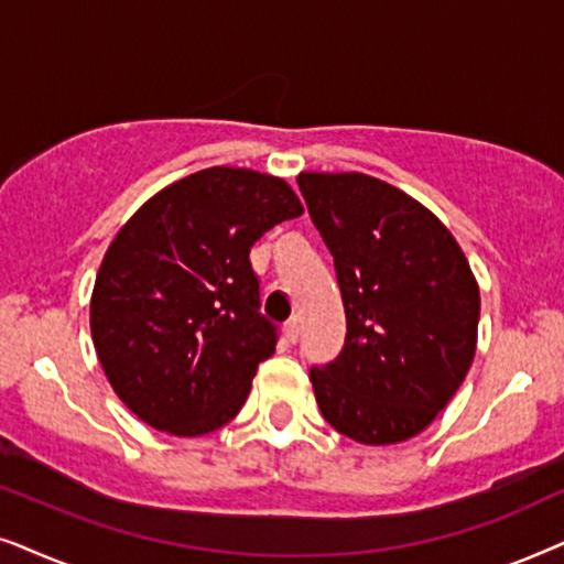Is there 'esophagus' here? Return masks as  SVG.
<instances>
[{"label": "esophagus", "instance_id": "34e87169", "mask_svg": "<svg viewBox=\"0 0 564 564\" xmlns=\"http://www.w3.org/2000/svg\"><path fill=\"white\" fill-rule=\"evenodd\" d=\"M286 333H289V340L296 343V340H299V333H302V319L291 317V319L286 322Z\"/></svg>", "mask_w": 564, "mask_h": 564}]
</instances>
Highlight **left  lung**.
I'll use <instances>...</instances> for the list:
<instances>
[{
	"instance_id": "obj_1",
	"label": "left lung",
	"mask_w": 564,
	"mask_h": 564,
	"mask_svg": "<svg viewBox=\"0 0 564 564\" xmlns=\"http://www.w3.org/2000/svg\"><path fill=\"white\" fill-rule=\"evenodd\" d=\"M296 180L335 260L348 325L340 356L310 369L322 417L358 444H400L467 377L477 281L452 231L400 187L364 172Z\"/></svg>"
}]
</instances>
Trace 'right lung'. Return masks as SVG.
<instances>
[{"label":"right lung","mask_w":564,"mask_h":564,"mask_svg":"<svg viewBox=\"0 0 564 564\" xmlns=\"http://www.w3.org/2000/svg\"><path fill=\"white\" fill-rule=\"evenodd\" d=\"M304 208L281 177L208 167L149 198L112 239L89 329L120 402L156 431L204 435L242 410L275 352L250 250Z\"/></svg>","instance_id":"add662e5"}]
</instances>
